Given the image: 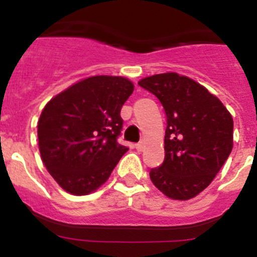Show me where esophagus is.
<instances>
[{"instance_id":"1","label":"esophagus","mask_w":257,"mask_h":257,"mask_svg":"<svg viewBox=\"0 0 257 257\" xmlns=\"http://www.w3.org/2000/svg\"><path fill=\"white\" fill-rule=\"evenodd\" d=\"M135 148L138 152H143L144 151V144H143V143H138V144L135 145Z\"/></svg>"}]
</instances>
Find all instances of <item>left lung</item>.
Instances as JSON below:
<instances>
[{"mask_svg":"<svg viewBox=\"0 0 257 257\" xmlns=\"http://www.w3.org/2000/svg\"><path fill=\"white\" fill-rule=\"evenodd\" d=\"M139 86L158 97L167 127L165 161L149 172L152 183L171 199L187 201L205 190L233 148V118L206 87L178 73L154 74Z\"/></svg>","mask_w":257,"mask_h":257,"instance_id":"left-lung-1","label":"left lung"}]
</instances>
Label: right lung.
<instances>
[{
    "label": "right lung",
    "instance_id": "obj_1",
    "mask_svg": "<svg viewBox=\"0 0 257 257\" xmlns=\"http://www.w3.org/2000/svg\"><path fill=\"white\" fill-rule=\"evenodd\" d=\"M134 91L124 77L94 76L52 97L38 119L41 158L65 192L85 196L109 179L128 151L118 144L121 109Z\"/></svg>",
    "mask_w": 257,
    "mask_h": 257
}]
</instances>
